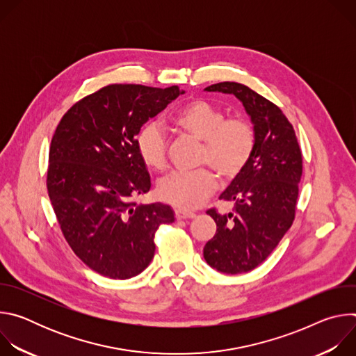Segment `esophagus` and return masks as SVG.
I'll list each match as a JSON object with an SVG mask.
<instances>
[{
  "mask_svg": "<svg viewBox=\"0 0 356 356\" xmlns=\"http://www.w3.org/2000/svg\"><path fill=\"white\" fill-rule=\"evenodd\" d=\"M175 216H176L177 220H186V218H193V217H195L194 213L187 211V210H181V209L175 210Z\"/></svg>",
  "mask_w": 356,
  "mask_h": 356,
  "instance_id": "34e87169",
  "label": "esophagus"
}]
</instances>
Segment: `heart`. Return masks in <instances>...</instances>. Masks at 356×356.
Segmentation results:
<instances>
[{"label":"heart","instance_id":"b5f03b06","mask_svg":"<svg viewBox=\"0 0 356 356\" xmlns=\"http://www.w3.org/2000/svg\"><path fill=\"white\" fill-rule=\"evenodd\" d=\"M175 129L202 143L201 163L210 165L224 180L238 177L249 163L257 146V134L252 124L241 117L227 118L225 113L204 99H193L180 107L170 118ZM138 155L152 170L166 168V139L162 128L150 121L135 139ZM213 170L175 172L158 184V195L172 206L195 209L217 188Z\"/></svg>","mask_w":356,"mask_h":356}]
</instances>
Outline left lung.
<instances>
[{"instance_id": "8db88e82", "label": "left lung", "mask_w": 356, "mask_h": 356, "mask_svg": "<svg viewBox=\"0 0 356 356\" xmlns=\"http://www.w3.org/2000/svg\"><path fill=\"white\" fill-rule=\"evenodd\" d=\"M206 91L235 95L257 134L249 163L220 195L232 202V211H207L217 231L202 250L204 259L218 272L238 275L261 265L291 227L302 172L301 150L289 120L265 97L234 81L209 86Z\"/></svg>"}]
</instances>
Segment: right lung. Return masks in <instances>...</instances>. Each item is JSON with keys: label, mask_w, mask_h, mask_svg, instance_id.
I'll use <instances>...</instances> for the list:
<instances>
[{"label": "right lung", "mask_w": 356, "mask_h": 356, "mask_svg": "<svg viewBox=\"0 0 356 356\" xmlns=\"http://www.w3.org/2000/svg\"><path fill=\"white\" fill-rule=\"evenodd\" d=\"M184 94L140 84H111L76 103L50 143L47 193L76 255L110 279H131L155 255L161 224L175 221L162 202L136 206L150 177L135 139L150 118Z\"/></svg>", "instance_id": "right-lung-1"}]
</instances>
